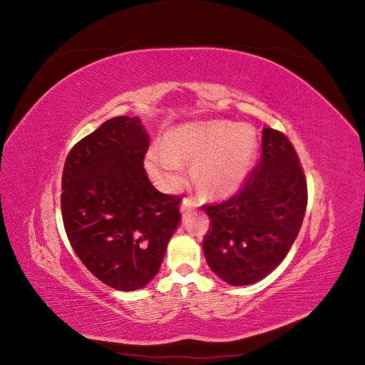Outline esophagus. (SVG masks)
Masks as SVG:
<instances>
[{
	"label": "esophagus",
	"instance_id": "esophagus-1",
	"mask_svg": "<svg viewBox=\"0 0 365 365\" xmlns=\"http://www.w3.org/2000/svg\"><path fill=\"white\" fill-rule=\"evenodd\" d=\"M197 204L193 200H189V197H184L182 202H181V212H185V210L189 208H195Z\"/></svg>",
	"mask_w": 365,
	"mask_h": 365
}]
</instances>
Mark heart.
<instances>
[{"label":"heart","instance_id":"obj_1","mask_svg":"<svg viewBox=\"0 0 365 365\" xmlns=\"http://www.w3.org/2000/svg\"><path fill=\"white\" fill-rule=\"evenodd\" d=\"M256 155L257 134L251 125L212 121L169 130L163 148H149L145 165L157 185L173 192L182 182V165L192 164V178L200 193L225 197L245 182Z\"/></svg>","mask_w":365,"mask_h":365}]
</instances>
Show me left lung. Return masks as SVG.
Wrapping results in <instances>:
<instances>
[{
  "label": "left lung",
  "instance_id": "obj_1",
  "mask_svg": "<svg viewBox=\"0 0 365 365\" xmlns=\"http://www.w3.org/2000/svg\"><path fill=\"white\" fill-rule=\"evenodd\" d=\"M307 185L292 143L280 130L264 128L262 155L228 201L204 205L212 227L202 248L219 279L245 286L275 269L300 231Z\"/></svg>",
  "mask_w": 365,
  "mask_h": 365
}]
</instances>
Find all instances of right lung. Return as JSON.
Wrapping results in <instances>:
<instances>
[{"instance_id":"obj_1","label":"right lung","mask_w":365,"mask_h":365,"mask_svg":"<svg viewBox=\"0 0 365 365\" xmlns=\"http://www.w3.org/2000/svg\"><path fill=\"white\" fill-rule=\"evenodd\" d=\"M149 135L138 117H114L70 150L62 175V219L85 267L117 291L141 289L155 277L181 196L148 178Z\"/></svg>"}]
</instances>
